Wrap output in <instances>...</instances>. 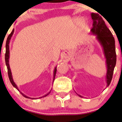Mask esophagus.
<instances>
[{
    "label": "esophagus",
    "mask_w": 122,
    "mask_h": 122,
    "mask_svg": "<svg viewBox=\"0 0 122 122\" xmlns=\"http://www.w3.org/2000/svg\"><path fill=\"white\" fill-rule=\"evenodd\" d=\"M64 57H65V58H66V56H65Z\"/></svg>",
    "instance_id": "34e87169"
}]
</instances>
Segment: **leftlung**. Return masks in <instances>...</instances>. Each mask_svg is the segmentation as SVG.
I'll return each mask as SVG.
<instances>
[{"label":"left lung","mask_w":122,"mask_h":122,"mask_svg":"<svg viewBox=\"0 0 122 122\" xmlns=\"http://www.w3.org/2000/svg\"><path fill=\"white\" fill-rule=\"evenodd\" d=\"M93 20V28L91 30L92 34L96 35V39L102 45L104 54L106 59L107 71L106 81L108 86L112 78L113 70L116 62V55L115 45V39L112 34L107 28L104 20L98 14L92 13ZM81 97V96L78 95Z\"/></svg>","instance_id":"1"}]
</instances>
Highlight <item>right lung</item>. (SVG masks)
<instances>
[{
  "label": "right lung",
  "mask_w": 122,
  "mask_h": 122,
  "mask_svg": "<svg viewBox=\"0 0 122 122\" xmlns=\"http://www.w3.org/2000/svg\"><path fill=\"white\" fill-rule=\"evenodd\" d=\"M14 29L13 30V31H11V33L9 35V36H8L7 39V41H6V54H5V61H6V65L7 66V71H8V76H9V79H10V82L11 83L12 85L14 87H15L16 89L18 90V91H20V90L18 89V88L17 86L16 85V84L13 81V76H12V74H11V70H10V65H9V57H10V51H9V43H10V41L11 40V37H12V36H13V33H14ZM56 67L55 68V70H54V81L55 79V76H56ZM51 92H50L49 93H48L47 94H46V95L43 96V97H39L40 98H42V97H46V96L47 95H48ZM20 93L21 94H22V96L25 97L26 98H32V99H35V98H30L29 97H28L26 96L24 94H23L22 93L20 92Z\"/></svg>",
  "instance_id": "1"
}]
</instances>
